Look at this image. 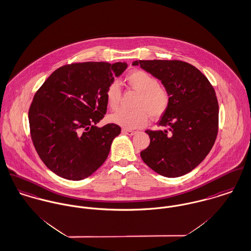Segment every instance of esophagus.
Instances as JSON below:
<instances>
[{"mask_svg":"<svg viewBox=\"0 0 251 251\" xmlns=\"http://www.w3.org/2000/svg\"><path fill=\"white\" fill-rule=\"evenodd\" d=\"M122 133L123 134H126V135H134L136 133V131L134 130H131V129H126V128H123L122 129Z\"/></svg>","mask_w":251,"mask_h":251,"instance_id":"esophagus-1","label":"esophagus"}]
</instances>
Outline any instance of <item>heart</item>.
I'll return each mask as SVG.
<instances>
[{"mask_svg":"<svg viewBox=\"0 0 251 251\" xmlns=\"http://www.w3.org/2000/svg\"><path fill=\"white\" fill-rule=\"evenodd\" d=\"M126 80L133 90L139 92L135 101L136 109L118 110L109 117L112 123L126 129H134L146 126L150 115L152 119L158 120L167 113L171 105V93L166 86L160 84L154 75L145 70L137 69L126 75ZM105 99L110 109L115 110L119 107L122 88L117 80L107 85Z\"/></svg>","mask_w":251,"mask_h":251,"instance_id":"b5f03b06","label":"heart"}]
</instances>
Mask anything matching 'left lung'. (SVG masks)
<instances>
[{
	"label": "left lung",
	"mask_w": 251,
	"mask_h": 251,
	"mask_svg": "<svg viewBox=\"0 0 251 251\" xmlns=\"http://www.w3.org/2000/svg\"><path fill=\"white\" fill-rule=\"evenodd\" d=\"M171 93V105L160 119L164 130L147 129L150 146L143 161L166 177H178L199 166L219 131V103L213 85L195 66L181 60H136Z\"/></svg>",
	"instance_id": "obj_1"
}]
</instances>
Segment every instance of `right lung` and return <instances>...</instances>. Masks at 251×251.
I'll return each instance as SVG.
<instances>
[{
    "instance_id": "1",
    "label": "right lung",
    "mask_w": 251,
    "mask_h": 251,
    "mask_svg": "<svg viewBox=\"0 0 251 251\" xmlns=\"http://www.w3.org/2000/svg\"><path fill=\"white\" fill-rule=\"evenodd\" d=\"M126 67L123 62L67 64L55 70L36 91L28 109L30 137L52 173L81 180L106 160L121 127L96 125L107 110V85Z\"/></svg>"
}]
</instances>
